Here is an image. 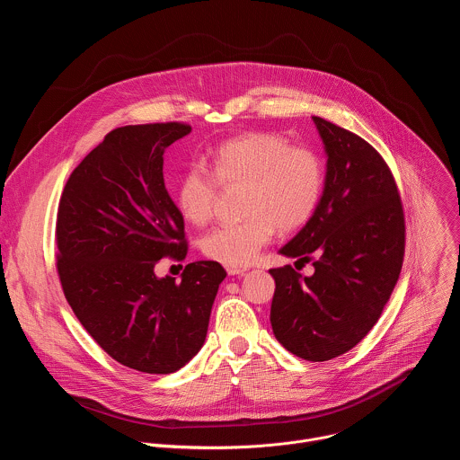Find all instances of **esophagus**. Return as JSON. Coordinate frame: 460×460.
Masks as SVG:
<instances>
[{
	"label": "esophagus",
	"instance_id": "obj_1",
	"mask_svg": "<svg viewBox=\"0 0 460 460\" xmlns=\"http://www.w3.org/2000/svg\"><path fill=\"white\" fill-rule=\"evenodd\" d=\"M228 275H243L246 271L244 266H226Z\"/></svg>",
	"mask_w": 460,
	"mask_h": 460
}]
</instances>
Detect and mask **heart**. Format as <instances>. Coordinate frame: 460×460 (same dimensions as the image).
<instances>
[{"label": "heart", "instance_id": "heart-1", "mask_svg": "<svg viewBox=\"0 0 460 460\" xmlns=\"http://www.w3.org/2000/svg\"><path fill=\"white\" fill-rule=\"evenodd\" d=\"M210 172L199 163L181 173L175 185L179 212L192 225L214 216L219 185L244 187L243 219L217 226L201 239V252L226 266H246L270 243L275 226L294 232L315 214L324 164L317 152L270 132H246L217 145L208 157Z\"/></svg>", "mask_w": 460, "mask_h": 460}]
</instances>
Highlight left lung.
<instances>
[{"instance_id":"8db88e82","label":"left lung","mask_w":460,"mask_h":460,"mask_svg":"<svg viewBox=\"0 0 460 460\" xmlns=\"http://www.w3.org/2000/svg\"><path fill=\"white\" fill-rule=\"evenodd\" d=\"M328 155L319 207L279 253L312 262L310 278L271 268L270 323L294 355L323 362L360 342L386 306L404 259V210L383 155L357 134L312 118ZM296 262V264H297Z\"/></svg>"}]
</instances>
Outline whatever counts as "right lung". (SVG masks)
<instances>
[{"label":"right lung","mask_w":460,"mask_h":460,"mask_svg":"<svg viewBox=\"0 0 460 460\" xmlns=\"http://www.w3.org/2000/svg\"><path fill=\"white\" fill-rule=\"evenodd\" d=\"M187 123L119 127L70 173L56 221L63 294L112 358L143 374H172L203 346L225 268L185 266L181 281L157 278L163 259L182 261V214L166 192L163 154Z\"/></svg>","instance_id":"1"}]
</instances>
